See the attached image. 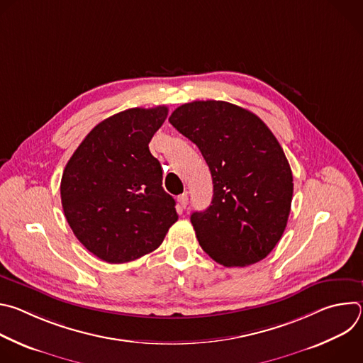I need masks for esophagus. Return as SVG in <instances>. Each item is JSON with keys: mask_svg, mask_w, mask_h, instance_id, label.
Instances as JSON below:
<instances>
[{"mask_svg": "<svg viewBox=\"0 0 363 363\" xmlns=\"http://www.w3.org/2000/svg\"><path fill=\"white\" fill-rule=\"evenodd\" d=\"M178 205H179L181 210H185V208H186V205H188V194H186V192L178 196Z\"/></svg>", "mask_w": 363, "mask_h": 363, "instance_id": "esophagus-1", "label": "esophagus"}]
</instances>
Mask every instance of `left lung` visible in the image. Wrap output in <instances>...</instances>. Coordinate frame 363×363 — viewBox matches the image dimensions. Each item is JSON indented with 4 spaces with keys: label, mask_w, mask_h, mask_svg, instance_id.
I'll return each instance as SVG.
<instances>
[{
    "label": "left lung",
    "mask_w": 363,
    "mask_h": 363,
    "mask_svg": "<svg viewBox=\"0 0 363 363\" xmlns=\"http://www.w3.org/2000/svg\"><path fill=\"white\" fill-rule=\"evenodd\" d=\"M169 122L211 171V205L191 216L202 250L225 267L263 260L284 233L293 198L291 169L276 136L252 112L221 100L185 103Z\"/></svg>",
    "instance_id": "1"
}]
</instances>
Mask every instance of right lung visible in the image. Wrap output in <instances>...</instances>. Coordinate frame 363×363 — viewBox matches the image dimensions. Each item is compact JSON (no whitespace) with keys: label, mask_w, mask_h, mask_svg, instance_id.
Listing matches in <instances>:
<instances>
[{"label":"right lung","mask_w":363,"mask_h":363,"mask_svg":"<svg viewBox=\"0 0 363 363\" xmlns=\"http://www.w3.org/2000/svg\"><path fill=\"white\" fill-rule=\"evenodd\" d=\"M167 106L133 108L96 125L67 162L60 195L77 240L100 260L121 264L157 250L178 220L149 142Z\"/></svg>","instance_id":"1"}]
</instances>
